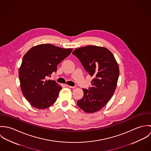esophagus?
<instances>
[{
	"label": "esophagus",
	"mask_w": 151,
	"mask_h": 151,
	"mask_svg": "<svg viewBox=\"0 0 151 151\" xmlns=\"http://www.w3.org/2000/svg\"><path fill=\"white\" fill-rule=\"evenodd\" d=\"M66 86L68 87V88H75V86H68V85H66Z\"/></svg>",
	"instance_id": "obj_1"
}]
</instances>
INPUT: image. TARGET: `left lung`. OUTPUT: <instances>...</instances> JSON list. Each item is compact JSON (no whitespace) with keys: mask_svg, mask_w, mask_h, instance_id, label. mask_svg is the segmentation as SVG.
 <instances>
[{"mask_svg":"<svg viewBox=\"0 0 151 151\" xmlns=\"http://www.w3.org/2000/svg\"><path fill=\"white\" fill-rule=\"evenodd\" d=\"M76 56L89 74L93 77L91 87L83 88L84 96L77 102L86 113H94L104 107L113 96L119 76L118 64L106 47L87 46L75 49Z\"/></svg>","mask_w":151,"mask_h":151,"instance_id":"obj_1","label":"left lung"}]
</instances>
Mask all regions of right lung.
I'll return each instance as SVG.
<instances>
[{
    "instance_id": "add662e5",
    "label": "right lung",
    "mask_w": 151,
    "mask_h": 151,
    "mask_svg": "<svg viewBox=\"0 0 151 151\" xmlns=\"http://www.w3.org/2000/svg\"><path fill=\"white\" fill-rule=\"evenodd\" d=\"M72 50L48 43L34 46L25 54L19 80L23 95L33 107L44 109L56 102L62 86L48 78Z\"/></svg>"
}]
</instances>
